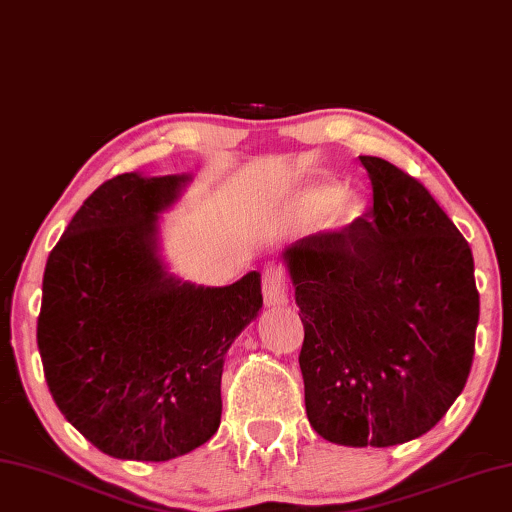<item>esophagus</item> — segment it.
Masks as SVG:
<instances>
[{
  "mask_svg": "<svg viewBox=\"0 0 512 512\" xmlns=\"http://www.w3.org/2000/svg\"><path fill=\"white\" fill-rule=\"evenodd\" d=\"M262 291L266 307L287 305V278L280 266H266L262 273Z\"/></svg>",
  "mask_w": 512,
  "mask_h": 512,
  "instance_id": "obj_1",
  "label": "esophagus"
}]
</instances>
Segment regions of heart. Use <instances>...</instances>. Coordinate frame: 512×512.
<instances>
[{
	"label": "heart",
	"mask_w": 512,
	"mask_h": 512,
	"mask_svg": "<svg viewBox=\"0 0 512 512\" xmlns=\"http://www.w3.org/2000/svg\"><path fill=\"white\" fill-rule=\"evenodd\" d=\"M367 202L355 191H344L337 180H307L291 189L278 205V218L287 225L321 221L328 232H346L362 221Z\"/></svg>",
	"instance_id": "obj_1"
}]
</instances>
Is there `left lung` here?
<instances>
[{
	"label": "left lung",
	"instance_id": "1",
	"mask_svg": "<svg viewBox=\"0 0 512 512\" xmlns=\"http://www.w3.org/2000/svg\"><path fill=\"white\" fill-rule=\"evenodd\" d=\"M373 209L282 253L305 328L307 419L342 446H394L440 421L474 360L478 291L465 237L415 177L360 157Z\"/></svg>",
	"mask_w": 512,
	"mask_h": 512
}]
</instances>
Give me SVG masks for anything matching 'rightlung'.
Instances as JSON below:
<instances>
[{"mask_svg":"<svg viewBox=\"0 0 512 512\" xmlns=\"http://www.w3.org/2000/svg\"><path fill=\"white\" fill-rule=\"evenodd\" d=\"M191 175L125 173L72 216L47 257L38 351L54 403L120 460L164 462L221 426L227 348L262 310V275L202 287L168 271L159 218Z\"/></svg>","mask_w":512,"mask_h":512,"instance_id":"right-lung-1","label":"right lung"}]
</instances>
